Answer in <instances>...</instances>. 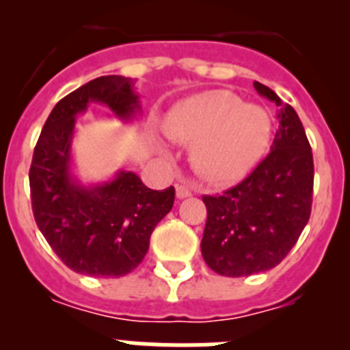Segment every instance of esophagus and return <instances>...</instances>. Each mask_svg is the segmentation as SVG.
<instances>
[{"label": "esophagus", "instance_id": "esophagus-1", "mask_svg": "<svg viewBox=\"0 0 350 350\" xmlns=\"http://www.w3.org/2000/svg\"><path fill=\"white\" fill-rule=\"evenodd\" d=\"M175 191H177V198H180V200L191 196V189L187 187V185H182V184L177 185V187H175Z\"/></svg>", "mask_w": 350, "mask_h": 350}]
</instances>
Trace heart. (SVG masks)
<instances>
[{
    "mask_svg": "<svg viewBox=\"0 0 350 350\" xmlns=\"http://www.w3.org/2000/svg\"><path fill=\"white\" fill-rule=\"evenodd\" d=\"M161 129L168 140L193 146L191 161L212 184H233L254 168L271 137L262 108L247 105L230 91H206L178 101Z\"/></svg>",
    "mask_w": 350,
    "mask_h": 350,
    "instance_id": "b5f03b06",
    "label": "heart"
}]
</instances>
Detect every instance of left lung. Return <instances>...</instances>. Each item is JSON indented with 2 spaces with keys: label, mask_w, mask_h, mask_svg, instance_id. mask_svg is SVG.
Returning <instances> with one entry per match:
<instances>
[{
  "label": "left lung",
  "mask_w": 350,
  "mask_h": 350,
  "mask_svg": "<svg viewBox=\"0 0 350 350\" xmlns=\"http://www.w3.org/2000/svg\"><path fill=\"white\" fill-rule=\"evenodd\" d=\"M254 88L279 107L270 154L238 185L203 196L202 254L224 277H247L277 267L310 219L314 159L301 120L270 88L259 82Z\"/></svg>",
  "instance_id": "8db88e82"
}]
</instances>
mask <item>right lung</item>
Segmentation results:
<instances>
[{
	"label": "right lung",
	"instance_id": "obj_1",
	"mask_svg": "<svg viewBox=\"0 0 350 350\" xmlns=\"http://www.w3.org/2000/svg\"><path fill=\"white\" fill-rule=\"evenodd\" d=\"M89 103L107 105L120 120L140 112L135 80L120 75L98 77L64 96L36 142L31 205L38 230L68 268L103 279L122 277L145 258L154 228L172 210L175 189H148L133 172L82 184L71 173V142L77 116Z\"/></svg>",
	"mask_w": 350,
	"mask_h": 350
}]
</instances>
